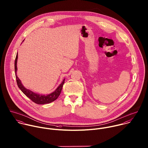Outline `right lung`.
Masks as SVG:
<instances>
[{
  "label": "right lung",
  "instance_id": "1",
  "mask_svg": "<svg viewBox=\"0 0 148 148\" xmlns=\"http://www.w3.org/2000/svg\"><path fill=\"white\" fill-rule=\"evenodd\" d=\"M17 59H18V53L16 55L15 60V63H14V67H15V77L16 80V83L18 88L21 89V90L34 103L37 104H48L50 103L55 100L58 99L59 96L60 95L62 87L63 86V84L64 83L65 79L63 80L62 83L59 85V86L56 88V89L52 93L44 95H40L36 93H34L33 92L31 91L29 89H27L25 88L23 85L22 84L21 80L18 78L16 75V71H17V67H16V63H17Z\"/></svg>",
  "mask_w": 148,
  "mask_h": 148
}]
</instances>
